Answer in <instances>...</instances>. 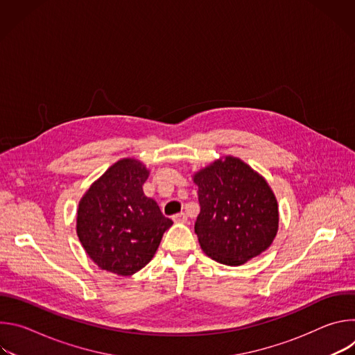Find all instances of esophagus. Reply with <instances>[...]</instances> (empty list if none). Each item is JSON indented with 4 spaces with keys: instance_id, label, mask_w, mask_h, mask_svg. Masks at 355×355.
Wrapping results in <instances>:
<instances>
[{
    "instance_id": "esophagus-1",
    "label": "esophagus",
    "mask_w": 355,
    "mask_h": 355,
    "mask_svg": "<svg viewBox=\"0 0 355 355\" xmlns=\"http://www.w3.org/2000/svg\"><path fill=\"white\" fill-rule=\"evenodd\" d=\"M187 215L184 214V212H181V214H177V215H174L173 216V220L175 222V223H185L187 222Z\"/></svg>"
}]
</instances>
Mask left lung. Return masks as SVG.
<instances>
[{
    "mask_svg": "<svg viewBox=\"0 0 355 355\" xmlns=\"http://www.w3.org/2000/svg\"><path fill=\"white\" fill-rule=\"evenodd\" d=\"M200 212L195 233L212 260L241 266L266 251L278 230V204L267 181L236 157L193 175Z\"/></svg>",
    "mask_w": 355,
    "mask_h": 355,
    "instance_id": "8db88e82",
    "label": "left lung"
}]
</instances>
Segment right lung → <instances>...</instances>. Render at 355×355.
<instances>
[{"label": "right lung", "instance_id": "1", "mask_svg": "<svg viewBox=\"0 0 355 355\" xmlns=\"http://www.w3.org/2000/svg\"><path fill=\"white\" fill-rule=\"evenodd\" d=\"M146 167L123 159L110 167L83 196L77 212V234L89 259L103 270L132 275L141 270L173 225L143 184Z\"/></svg>", "mask_w": 355, "mask_h": 355}]
</instances>
